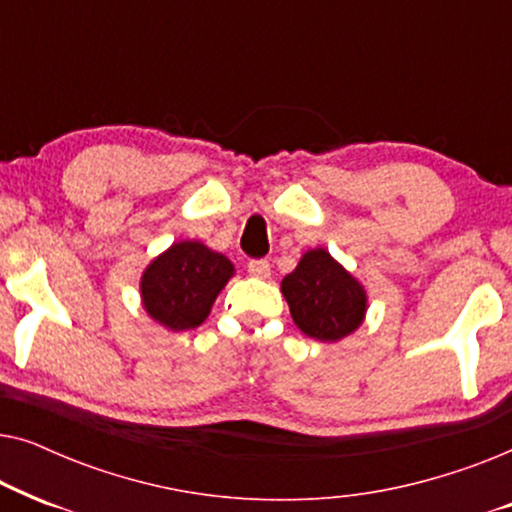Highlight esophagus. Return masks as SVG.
Returning <instances> with one entry per match:
<instances>
[{
    "label": "esophagus",
    "instance_id": "34e87169",
    "mask_svg": "<svg viewBox=\"0 0 512 512\" xmlns=\"http://www.w3.org/2000/svg\"><path fill=\"white\" fill-rule=\"evenodd\" d=\"M249 272L258 279H268L270 277V263L268 261H249Z\"/></svg>",
    "mask_w": 512,
    "mask_h": 512
}]
</instances>
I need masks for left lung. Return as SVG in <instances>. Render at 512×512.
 I'll use <instances>...</instances> for the list:
<instances>
[{"label": "left lung", "mask_w": 512, "mask_h": 512, "mask_svg": "<svg viewBox=\"0 0 512 512\" xmlns=\"http://www.w3.org/2000/svg\"><path fill=\"white\" fill-rule=\"evenodd\" d=\"M282 293L296 326L321 342L352 335L368 312L366 286L324 247L300 256L296 270L282 279Z\"/></svg>", "instance_id": "1"}]
</instances>
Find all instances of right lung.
<instances>
[{
    "label": "right lung",
    "instance_id": "right-lung-1",
    "mask_svg": "<svg viewBox=\"0 0 512 512\" xmlns=\"http://www.w3.org/2000/svg\"><path fill=\"white\" fill-rule=\"evenodd\" d=\"M235 265L198 240H179L146 265L139 296L146 314L167 331H191L212 312Z\"/></svg>",
    "mask_w": 512,
    "mask_h": 512
}]
</instances>
